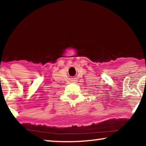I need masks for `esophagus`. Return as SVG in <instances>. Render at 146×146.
<instances>
[{"label":"esophagus","mask_w":146,"mask_h":146,"mask_svg":"<svg viewBox=\"0 0 146 146\" xmlns=\"http://www.w3.org/2000/svg\"><path fill=\"white\" fill-rule=\"evenodd\" d=\"M76 78H71V82H76Z\"/></svg>","instance_id":"esophagus-1"}]
</instances>
